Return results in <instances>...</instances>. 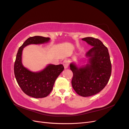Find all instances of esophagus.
<instances>
[{
  "instance_id": "34e87169",
  "label": "esophagus",
  "mask_w": 129,
  "mask_h": 129,
  "mask_svg": "<svg viewBox=\"0 0 129 129\" xmlns=\"http://www.w3.org/2000/svg\"><path fill=\"white\" fill-rule=\"evenodd\" d=\"M63 65L64 66V69H67V68H68V66H69V62L67 60H64L63 62Z\"/></svg>"
}]
</instances>
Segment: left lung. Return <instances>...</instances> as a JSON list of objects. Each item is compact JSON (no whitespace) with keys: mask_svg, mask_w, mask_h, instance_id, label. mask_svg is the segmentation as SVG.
Returning a JSON list of instances; mask_svg holds the SVG:
<instances>
[{"mask_svg":"<svg viewBox=\"0 0 129 129\" xmlns=\"http://www.w3.org/2000/svg\"><path fill=\"white\" fill-rule=\"evenodd\" d=\"M82 40L92 48L86 53L87 59L83 60H87L86 64L80 66L74 62L70 64L73 73L72 84L78 95L89 97L99 93L107 85L111 76V64L108 49L102 41L92 37Z\"/></svg>","mask_w":129,"mask_h":129,"instance_id":"obj_1","label":"left lung"}]
</instances>
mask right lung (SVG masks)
Returning a JSON list of instances; mask_svg holds the SVG:
<instances>
[{
  "instance_id": "right-lung-1",
  "label": "right lung",
  "mask_w": 129,
  "mask_h": 129,
  "mask_svg": "<svg viewBox=\"0 0 129 129\" xmlns=\"http://www.w3.org/2000/svg\"><path fill=\"white\" fill-rule=\"evenodd\" d=\"M49 38L41 36L30 37L19 48L14 66L15 79L19 87L26 95L34 98H44L52 91L57 77L63 71L62 64H48L39 72H32L22 63V50L29 45H40L48 42Z\"/></svg>"
}]
</instances>
